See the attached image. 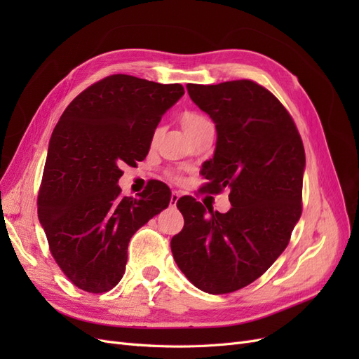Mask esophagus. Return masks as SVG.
Masks as SVG:
<instances>
[{"instance_id":"34e87169","label":"esophagus","mask_w":359,"mask_h":359,"mask_svg":"<svg viewBox=\"0 0 359 359\" xmlns=\"http://www.w3.org/2000/svg\"><path fill=\"white\" fill-rule=\"evenodd\" d=\"M180 198H181V194H180L178 191H172V196H170V205L175 206Z\"/></svg>"}]
</instances>
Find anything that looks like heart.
Masks as SVG:
<instances>
[{
  "mask_svg": "<svg viewBox=\"0 0 359 359\" xmlns=\"http://www.w3.org/2000/svg\"><path fill=\"white\" fill-rule=\"evenodd\" d=\"M211 121L206 116L203 115H199V114H184L182 118H181V124L184 127V130H186L187 135H191L196 132V130H199L201 127H203L205 124H210ZM158 133V132H157Z\"/></svg>",
  "mask_w": 359,
  "mask_h": 359,
  "instance_id": "1",
  "label": "heart"
}]
</instances>
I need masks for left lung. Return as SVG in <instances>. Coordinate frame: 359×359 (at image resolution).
Instances as JSON below:
<instances>
[{
    "label": "left lung",
    "mask_w": 359,
    "mask_h": 359,
    "mask_svg": "<svg viewBox=\"0 0 359 359\" xmlns=\"http://www.w3.org/2000/svg\"><path fill=\"white\" fill-rule=\"evenodd\" d=\"M187 91L217 130L214 157L201 170L206 189L229 187L232 208L206 214L196 199H180L184 227L170 248L194 286L220 295L253 283L285 252L301 217L306 153L285 106L256 82L189 83Z\"/></svg>",
    "instance_id": "8db88e82"
}]
</instances>
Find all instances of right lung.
<instances>
[{
  "mask_svg": "<svg viewBox=\"0 0 359 359\" xmlns=\"http://www.w3.org/2000/svg\"><path fill=\"white\" fill-rule=\"evenodd\" d=\"M184 95L163 85L112 74L67 106L49 140L39 193V220L50 253L72 283L103 293L123 278L135 232L170 202L153 181L137 198H123V165L142 161L161 116Z\"/></svg>",
  "mask_w": 359,
  "mask_h": 359,
  "instance_id": "add662e5",
  "label": "right lung"
}]
</instances>
